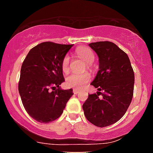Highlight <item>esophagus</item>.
<instances>
[{"mask_svg":"<svg viewBox=\"0 0 153 153\" xmlns=\"http://www.w3.org/2000/svg\"><path fill=\"white\" fill-rule=\"evenodd\" d=\"M79 92V89H75V88H74V89H73V93H74V94H78Z\"/></svg>","mask_w":153,"mask_h":153,"instance_id":"34e87169","label":"esophagus"}]
</instances>
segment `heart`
Returning <instances> with one entry per match:
<instances>
[{
	"instance_id": "heart-1",
	"label": "heart",
	"mask_w": 153,
	"mask_h": 153,
	"mask_svg": "<svg viewBox=\"0 0 153 153\" xmlns=\"http://www.w3.org/2000/svg\"><path fill=\"white\" fill-rule=\"evenodd\" d=\"M77 56L82 59L85 62H86V67L88 69H92V64L95 60V53L93 51L88 47H79L75 51ZM61 68L63 72H68L70 69V57L68 55H66L63 58L61 63ZM91 79V74L85 71L82 74H71L67 77L66 85L70 88H81L85 85L88 83Z\"/></svg>"
}]
</instances>
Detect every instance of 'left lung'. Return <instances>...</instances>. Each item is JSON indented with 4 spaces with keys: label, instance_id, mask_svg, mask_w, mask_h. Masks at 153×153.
Listing matches in <instances>:
<instances>
[{
    "label": "left lung",
    "instance_id": "left-lung-1",
    "mask_svg": "<svg viewBox=\"0 0 153 153\" xmlns=\"http://www.w3.org/2000/svg\"><path fill=\"white\" fill-rule=\"evenodd\" d=\"M88 45L99 57L100 68L91 83L99 92L88 95L82 108L89 122L103 128L126 113L133 97L134 74L127 53L115 43L100 41Z\"/></svg>",
    "mask_w": 153,
    "mask_h": 153
}]
</instances>
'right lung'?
<instances>
[{
	"label": "right lung",
	"mask_w": 153,
	"mask_h": 153,
	"mask_svg": "<svg viewBox=\"0 0 153 153\" xmlns=\"http://www.w3.org/2000/svg\"><path fill=\"white\" fill-rule=\"evenodd\" d=\"M72 46L43 42L31 49L23 61L19 92L25 110L36 121L57 120L72 96L71 88H60L65 82L61 63Z\"/></svg>",
	"instance_id": "obj_1"
}]
</instances>
